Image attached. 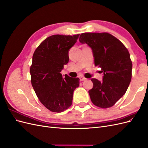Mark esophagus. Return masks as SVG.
I'll return each mask as SVG.
<instances>
[{
	"label": "esophagus",
	"mask_w": 148,
	"mask_h": 148,
	"mask_svg": "<svg viewBox=\"0 0 148 148\" xmlns=\"http://www.w3.org/2000/svg\"><path fill=\"white\" fill-rule=\"evenodd\" d=\"M79 79H80V81H81V82H83V81H84V80H86V78H85L84 77H80Z\"/></svg>",
	"instance_id": "34e87169"
}]
</instances>
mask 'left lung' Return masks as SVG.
I'll list each match as a JSON object with an SVG mask.
<instances>
[{"label":"left lung","instance_id":"8db88e82","mask_svg":"<svg viewBox=\"0 0 148 148\" xmlns=\"http://www.w3.org/2000/svg\"><path fill=\"white\" fill-rule=\"evenodd\" d=\"M79 41L92 49L96 66L104 74L102 81L92 78L93 88L88 91L92 102L101 108L113 106L126 92L132 79V62L128 49L107 33H84Z\"/></svg>","mask_w":148,"mask_h":148}]
</instances>
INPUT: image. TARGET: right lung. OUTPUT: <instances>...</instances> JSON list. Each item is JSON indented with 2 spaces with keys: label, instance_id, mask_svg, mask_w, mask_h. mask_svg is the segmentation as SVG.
<instances>
[{
  "label": "right lung",
  "instance_id": "right-lung-1",
  "mask_svg": "<svg viewBox=\"0 0 148 148\" xmlns=\"http://www.w3.org/2000/svg\"><path fill=\"white\" fill-rule=\"evenodd\" d=\"M79 36H51L40 44L33 56L31 84L40 102L53 112H62L71 106L73 91L79 85L78 78L67 75L64 77L60 73L69 61L70 49Z\"/></svg>",
  "mask_w": 148,
  "mask_h": 148
}]
</instances>
